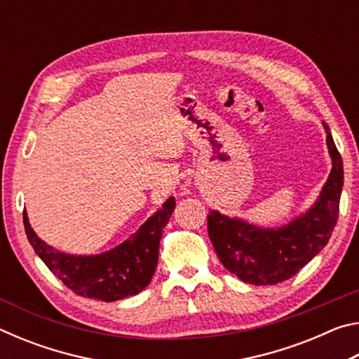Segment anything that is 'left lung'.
Here are the masks:
<instances>
[{
    "label": "left lung",
    "mask_w": 359,
    "mask_h": 359,
    "mask_svg": "<svg viewBox=\"0 0 359 359\" xmlns=\"http://www.w3.org/2000/svg\"><path fill=\"white\" fill-rule=\"evenodd\" d=\"M323 126L332 169L318 199L307 212L280 228H259L218 210H210L208 215L209 238L218 259L242 282L276 285L288 280L330 241L339 217L344 165L330 126Z\"/></svg>",
    "instance_id": "1"
}]
</instances>
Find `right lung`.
<instances>
[{"label":"right lung","mask_w":359,"mask_h":359,"mask_svg":"<svg viewBox=\"0 0 359 359\" xmlns=\"http://www.w3.org/2000/svg\"><path fill=\"white\" fill-rule=\"evenodd\" d=\"M175 199H166L130 239L100 255H68L55 250L38 238L23 212L25 233L38 257L53 276L83 297L104 302L135 296L147 287L155 274L163 229L171 218Z\"/></svg>","instance_id":"obj_1"}]
</instances>
